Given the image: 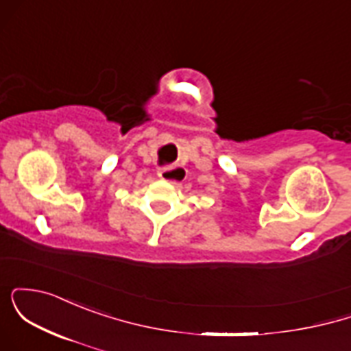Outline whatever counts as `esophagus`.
<instances>
[{
  "mask_svg": "<svg viewBox=\"0 0 351 351\" xmlns=\"http://www.w3.org/2000/svg\"><path fill=\"white\" fill-rule=\"evenodd\" d=\"M158 176L163 181H168L171 184H180L181 181L186 178V170L181 167H167L158 171Z\"/></svg>",
  "mask_w": 351,
  "mask_h": 351,
  "instance_id": "1",
  "label": "esophagus"
}]
</instances>
